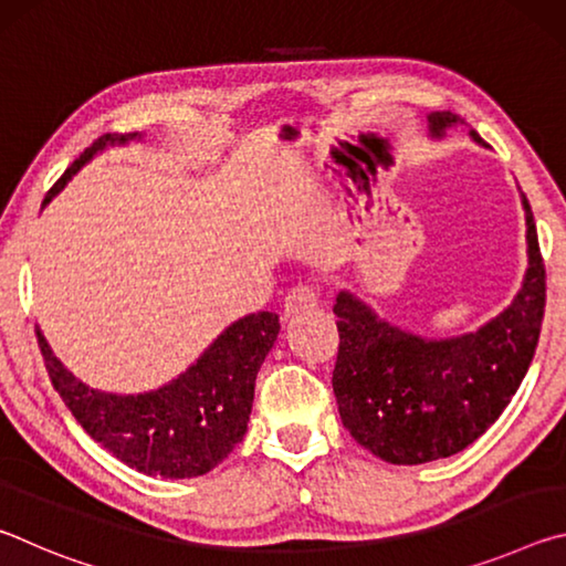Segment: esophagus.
<instances>
[{"mask_svg": "<svg viewBox=\"0 0 566 566\" xmlns=\"http://www.w3.org/2000/svg\"><path fill=\"white\" fill-rule=\"evenodd\" d=\"M317 304H319V296H317V292H314V286L296 284V286H292L290 294H286V300H284V319H292V317H296V314L310 312Z\"/></svg>", "mask_w": 566, "mask_h": 566, "instance_id": "esophagus-1", "label": "esophagus"}]
</instances>
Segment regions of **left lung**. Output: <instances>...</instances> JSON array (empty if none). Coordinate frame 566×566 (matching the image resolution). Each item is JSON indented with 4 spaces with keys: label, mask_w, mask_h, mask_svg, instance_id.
<instances>
[{
    "label": "left lung",
    "mask_w": 566,
    "mask_h": 566,
    "mask_svg": "<svg viewBox=\"0 0 566 566\" xmlns=\"http://www.w3.org/2000/svg\"><path fill=\"white\" fill-rule=\"evenodd\" d=\"M429 134L442 139L464 124L452 112L429 114ZM472 139L484 145L476 132ZM526 219L522 290L484 327L449 339H424L377 317L352 292H339V352L332 387L342 424L389 464H424L462 452L490 429L530 369L547 304V272L532 207Z\"/></svg>",
    "instance_id": "obj_1"
}]
</instances>
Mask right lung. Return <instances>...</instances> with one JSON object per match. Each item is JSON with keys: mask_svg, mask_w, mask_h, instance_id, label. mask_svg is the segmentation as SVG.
Segmentation results:
<instances>
[{"mask_svg": "<svg viewBox=\"0 0 566 566\" xmlns=\"http://www.w3.org/2000/svg\"><path fill=\"white\" fill-rule=\"evenodd\" d=\"M139 134H104L46 191L44 205L97 151L127 145ZM280 334L274 312L247 314L219 334L187 371L145 395H112L90 389L54 357L36 329L54 389L84 432L107 452L147 476L189 479L207 474L242 442L252 415L254 381Z\"/></svg>", "mask_w": 566, "mask_h": 566, "instance_id": "obj_1", "label": "right lung"}]
</instances>
